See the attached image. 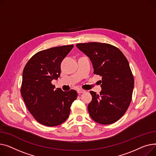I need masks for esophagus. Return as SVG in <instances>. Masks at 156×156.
Listing matches in <instances>:
<instances>
[{"mask_svg":"<svg viewBox=\"0 0 156 156\" xmlns=\"http://www.w3.org/2000/svg\"><path fill=\"white\" fill-rule=\"evenodd\" d=\"M77 93H78L79 94H81V93H85V92H86V90H83V89H78L77 90Z\"/></svg>","mask_w":156,"mask_h":156,"instance_id":"esophagus-1","label":"esophagus"}]
</instances>
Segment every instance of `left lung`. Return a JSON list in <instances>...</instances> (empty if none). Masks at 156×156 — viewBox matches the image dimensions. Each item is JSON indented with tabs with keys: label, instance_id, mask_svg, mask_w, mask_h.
I'll list each match as a JSON object with an SVG mask.
<instances>
[{
	"label": "left lung",
	"instance_id": "left-lung-1",
	"mask_svg": "<svg viewBox=\"0 0 156 156\" xmlns=\"http://www.w3.org/2000/svg\"><path fill=\"white\" fill-rule=\"evenodd\" d=\"M76 47L89 58L94 74L102 77L99 94L90 90L89 113L96 122L109 125L118 121L132 101L134 79L129 62L118 48L108 43H77Z\"/></svg>",
	"mask_w": 156,
	"mask_h": 156
}]
</instances>
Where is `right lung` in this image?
I'll use <instances>...</instances> for the list:
<instances>
[{
	"label": "right lung",
	"mask_w": 156,
	"mask_h": 156,
	"mask_svg": "<svg viewBox=\"0 0 156 156\" xmlns=\"http://www.w3.org/2000/svg\"><path fill=\"white\" fill-rule=\"evenodd\" d=\"M74 47L65 45L36 53L23 72L21 93L29 112L41 124L54 126L68 118L70 106L76 99L75 90L63 91L51 84L60 74L62 60Z\"/></svg>",
	"instance_id": "obj_1"
}]
</instances>
